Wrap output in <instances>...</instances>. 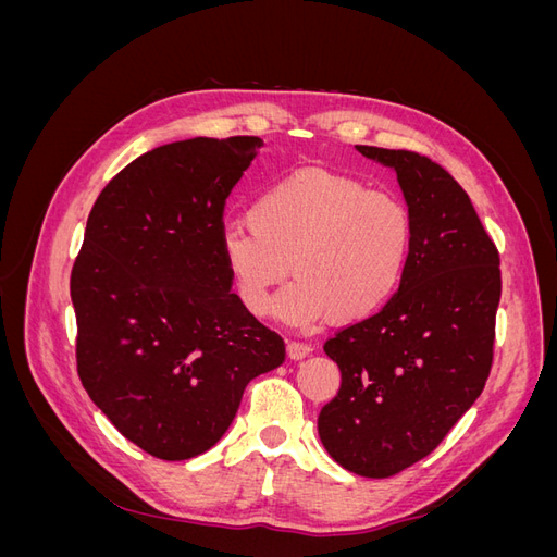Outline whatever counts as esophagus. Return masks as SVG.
Masks as SVG:
<instances>
[{
	"mask_svg": "<svg viewBox=\"0 0 557 557\" xmlns=\"http://www.w3.org/2000/svg\"><path fill=\"white\" fill-rule=\"evenodd\" d=\"M311 352L309 344H301V342H290L288 344V358L290 360H305Z\"/></svg>",
	"mask_w": 557,
	"mask_h": 557,
	"instance_id": "34e87169",
	"label": "esophagus"
}]
</instances>
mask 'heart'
<instances>
[{"label":"heart","mask_w":557,"mask_h":557,"mask_svg":"<svg viewBox=\"0 0 557 557\" xmlns=\"http://www.w3.org/2000/svg\"><path fill=\"white\" fill-rule=\"evenodd\" d=\"M411 250L413 215L397 195L327 170L267 185L250 201L248 225L221 232V258L252 315L267 313L288 269L297 276L274 301V315L295 327L381 311L404 283Z\"/></svg>","instance_id":"1"}]
</instances>
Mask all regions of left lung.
Returning <instances> with one entry per match:
<instances>
[{"mask_svg": "<svg viewBox=\"0 0 557 557\" xmlns=\"http://www.w3.org/2000/svg\"><path fill=\"white\" fill-rule=\"evenodd\" d=\"M356 148L397 174L413 215V250L397 295L325 342L342 385L318 416V434L344 469L387 479L440 446L483 391L499 252L444 166L411 150Z\"/></svg>", "mask_w": 557, "mask_h": 557, "instance_id": "1", "label": "left lung"}]
</instances>
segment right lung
<instances>
[{"label":"right lung","instance_id":"obj_1","mask_svg":"<svg viewBox=\"0 0 557 557\" xmlns=\"http://www.w3.org/2000/svg\"><path fill=\"white\" fill-rule=\"evenodd\" d=\"M262 139L148 150L99 193L72 269L78 379L125 440L190 460L227 432L246 385L285 360L230 293L225 199Z\"/></svg>","mask_w":557,"mask_h":557}]
</instances>
